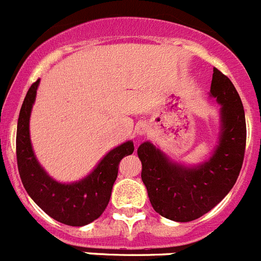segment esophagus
<instances>
[{
    "label": "esophagus",
    "instance_id": "34e87169",
    "mask_svg": "<svg viewBox=\"0 0 261 261\" xmlns=\"http://www.w3.org/2000/svg\"><path fill=\"white\" fill-rule=\"evenodd\" d=\"M147 130H149V125L146 123H138L135 126V132L137 136H144L146 135Z\"/></svg>",
    "mask_w": 261,
    "mask_h": 261
}]
</instances>
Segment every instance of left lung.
<instances>
[{
    "label": "left lung",
    "mask_w": 261,
    "mask_h": 261,
    "mask_svg": "<svg viewBox=\"0 0 261 261\" xmlns=\"http://www.w3.org/2000/svg\"><path fill=\"white\" fill-rule=\"evenodd\" d=\"M209 96L220 107V132L212 155L197 165L174 161L150 141L137 149L141 177L156 213L176 222L197 220L231 191L246 149V117L231 81L214 68Z\"/></svg>",
    "instance_id": "8db88e82"
}]
</instances>
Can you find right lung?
<instances>
[{
	"label": "right lung",
	"instance_id": "1",
	"mask_svg": "<svg viewBox=\"0 0 261 261\" xmlns=\"http://www.w3.org/2000/svg\"><path fill=\"white\" fill-rule=\"evenodd\" d=\"M40 80L27 91L17 126V161L23 187L38 206L53 220L69 226H85L102 216L110 202L120 161L135 150L133 141L108 151L86 176L71 183L53 179L39 163L31 144L30 117Z\"/></svg>",
	"mask_w": 261,
	"mask_h": 261
}]
</instances>
